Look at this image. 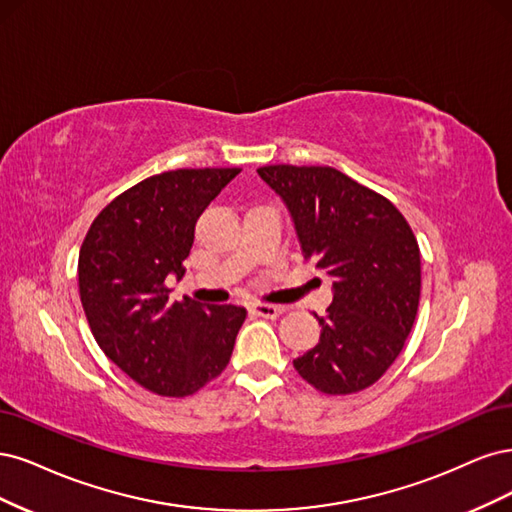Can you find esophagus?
Returning <instances> with one entry per match:
<instances>
[{
	"label": "esophagus",
	"instance_id": "1",
	"mask_svg": "<svg viewBox=\"0 0 512 512\" xmlns=\"http://www.w3.org/2000/svg\"><path fill=\"white\" fill-rule=\"evenodd\" d=\"M253 312L257 317H263V319H276L283 315V308L274 306V304H253Z\"/></svg>",
	"mask_w": 512,
	"mask_h": 512
}]
</instances>
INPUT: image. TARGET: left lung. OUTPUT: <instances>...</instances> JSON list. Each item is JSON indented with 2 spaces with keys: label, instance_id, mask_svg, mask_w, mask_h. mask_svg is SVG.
Segmentation results:
<instances>
[{
  "label": "left lung",
  "instance_id": "obj_1",
  "mask_svg": "<svg viewBox=\"0 0 512 512\" xmlns=\"http://www.w3.org/2000/svg\"><path fill=\"white\" fill-rule=\"evenodd\" d=\"M261 176L289 210L306 261L332 280L319 344L293 359L329 395L374 385L400 355L417 317L421 255L387 197L323 166H266Z\"/></svg>",
  "mask_w": 512,
  "mask_h": 512
}]
</instances>
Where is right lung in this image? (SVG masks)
I'll return each mask as SVG.
<instances>
[{
    "label": "right lung",
    "instance_id": "add662e5",
    "mask_svg": "<svg viewBox=\"0 0 512 512\" xmlns=\"http://www.w3.org/2000/svg\"><path fill=\"white\" fill-rule=\"evenodd\" d=\"M240 168L174 170L142 180L93 221L78 257L91 332L129 378L159 395H185L217 378L246 310L170 302L166 278L185 276L195 223Z\"/></svg>",
    "mask_w": 512,
    "mask_h": 512
}]
</instances>
